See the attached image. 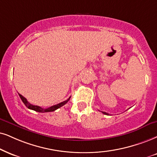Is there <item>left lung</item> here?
Returning a JSON list of instances; mask_svg holds the SVG:
<instances>
[{"instance_id": "left-lung-1", "label": "left lung", "mask_w": 157, "mask_h": 157, "mask_svg": "<svg viewBox=\"0 0 157 157\" xmlns=\"http://www.w3.org/2000/svg\"><path fill=\"white\" fill-rule=\"evenodd\" d=\"M102 113H103V114H106V115H108V114H108V113H106V112H102Z\"/></svg>"}]
</instances>
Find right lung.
<instances>
[{"mask_svg": "<svg viewBox=\"0 0 157 157\" xmlns=\"http://www.w3.org/2000/svg\"><path fill=\"white\" fill-rule=\"evenodd\" d=\"M19 97H20V98L21 99V101H22V102L24 103V104H25V105L27 107V108L29 109L34 110V111H35V112H42V113L51 112H53V111L56 110L57 109L60 108V107L64 106V104H66L69 101V99H70V98H71V97H69V98L67 99V100L64 101H63V102L59 103V104H56V105H54V106L48 107V108H47V109H43V108H42V107L39 106H35V105L31 104L30 103H29L28 101H27V100L25 98V97L21 96V95L19 94Z\"/></svg>", "mask_w": 157, "mask_h": 157, "instance_id": "1", "label": "right lung"}]
</instances>
